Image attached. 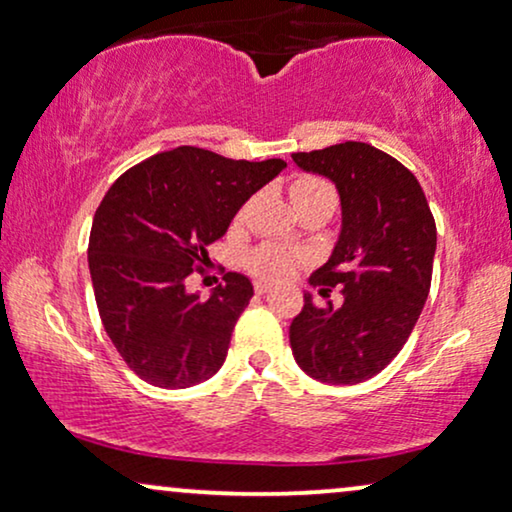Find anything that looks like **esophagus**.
<instances>
[{
	"label": "esophagus",
	"instance_id": "esophagus-1",
	"mask_svg": "<svg viewBox=\"0 0 512 512\" xmlns=\"http://www.w3.org/2000/svg\"><path fill=\"white\" fill-rule=\"evenodd\" d=\"M269 290H271V283H267V281H255V292H257V295H267Z\"/></svg>",
	"mask_w": 512,
	"mask_h": 512
}]
</instances>
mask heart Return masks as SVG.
Segmentation results:
<instances>
[{"mask_svg": "<svg viewBox=\"0 0 512 512\" xmlns=\"http://www.w3.org/2000/svg\"><path fill=\"white\" fill-rule=\"evenodd\" d=\"M290 199L295 208L330 206L335 210L337 206L335 187H332L327 180H323V177H316V175H299L290 185ZM241 217H243V210L238 213V220H241ZM243 262L255 276L269 278V281H283V278H288L292 271H295L299 255L288 248H283V245L262 243L257 245V248L245 252Z\"/></svg>", "mask_w": 512, "mask_h": 512, "instance_id": "heart-1", "label": "heart"}]
</instances>
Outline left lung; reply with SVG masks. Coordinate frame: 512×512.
I'll use <instances>...</instances> for the list:
<instances>
[{"mask_svg": "<svg viewBox=\"0 0 512 512\" xmlns=\"http://www.w3.org/2000/svg\"><path fill=\"white\" fill-rule=\"evenodd\" d=\"M299 168L330 177L342 199V234L309 281L342 304L304 309L290 325L297 365L323 384H360L403 349L433 276L435 220L419 180L367 142L297 152Z\"/></svg>", "mask_w": 512, "mask_h": 512, "instance_id": "8db88e82", "label": "left lung"}]
</instances>
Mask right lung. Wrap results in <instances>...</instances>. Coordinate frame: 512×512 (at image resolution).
Instances as JSON below:
<instances>
[{
    "instance_id": "1",
    "label": "right lung",
    "mask_w": 512,
    "mask_h": 512,
    "mask_svg": "<svg viewBox=\"0 0 512 512\" xmlns=\"http://www.w3.org/2000/svg\"><path fill=\"white\" fill-rule=\"evenodd\" d=\"M283 168V159L234 161L185 145L109 187L93 217L88 269L105 332L142 381L187 388L222 367L252 283L229 271L203 299L187 278L206 271L208 245Z\"/></svg>"
}]
</instances>
